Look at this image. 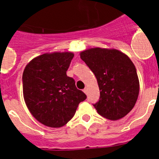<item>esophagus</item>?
I'll return each instance as SVG.
<instances>
[{
  "instance_id": "34e87169",
  "label": "esophagus",
  "mask_w": 159,
  "mask_h": 159,
  "mask_svg": "<svg viewBox=\"0 0 159 159\" xmlns=\"http://www.w3.org/2000/svg\"><path fill=\"white\" fill-rule=\"evenodd\" d=\"M84 92L85 94L88 93V88H84Z\"/></svg>"
}]
</instances>
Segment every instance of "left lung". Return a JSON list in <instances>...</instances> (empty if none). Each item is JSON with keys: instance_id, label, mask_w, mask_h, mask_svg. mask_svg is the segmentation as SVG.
<instances>
[{"instance_id": "left-lung-1", "label": "left lung", "mask_w": 159, "mask_h": 159, "mask_svg": "<svg viewBox=\"0 0 159 159\" xmlns=\"http://www.w3.org/2000/svg\"><path fill=\"white\" fill-rule=\"evenodd\" d=\"M80 55L98 82L100 98L94 104L97 112L110 120L127 116L139 93V80L130 59L115 48H92Z\"/></svg>"}]
</instances>
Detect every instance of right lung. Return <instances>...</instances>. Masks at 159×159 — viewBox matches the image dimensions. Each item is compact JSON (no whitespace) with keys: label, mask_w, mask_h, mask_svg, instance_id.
<instances>
[{"label":"right lung","mask_w":159,"mask_h":159,"mask_svg":"<svg viewBox=\"0 0 159 159\" xmlns=\"http://www.w3.org/2000/svg\"><path fill=\"white\" fill-rule=\"evenodd\" d=\"M72 52L44 53L32 59L23 72V95L35 119L50 127H61L75 116L87 95L66 71Z\"/></svg>","instance_id":"add662e5"}]
</instances>
